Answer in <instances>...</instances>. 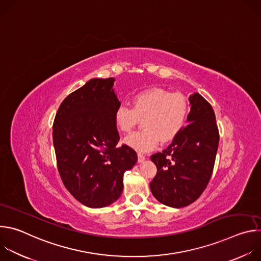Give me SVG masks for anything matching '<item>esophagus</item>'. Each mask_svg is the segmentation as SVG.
Here are the masks:
<instances>
[{
  "label": "esophagus",
  "mask_w": 261,
  "mask_h": 261,
  "mask_svg": "<svg viewBox=\"0 0 261 261\" xmlns=\"http://www.w3.org/2000/svg\"><path fill=\"white\" fill-rule=\"evenodd\" d=\"M137 157H138V162H139V163H140V162H143L144 159H145V157H144L142 154H138Z\"/></svg>",
  "instance_id": "obj_1"
}]
</instances>
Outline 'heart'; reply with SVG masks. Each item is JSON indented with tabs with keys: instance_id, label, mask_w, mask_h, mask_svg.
Here are the masks:
<instances>
[{
	"instance_id": "b5f03b06",
	"label": "heart",
	"mask_w": 261,
	"mask_h": 261,
	"mask_svg": "<svg viewBox=\"0 0 261 261\" xmlns=\"http://www.w3.org/2000/svg\"><path fill=\"white\" fill-rule=\"evenodd\" d=\"M190 111L188 98L180 92L148 88L136 93L131 107L119 104L114 111L118 130L129 133L142 119L143 130L129 135L125 142L138 152H150L162 142L173 140L184 129Z\"/></svg>"
}]
</instances>
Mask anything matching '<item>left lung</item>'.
Masks as SVG:
<instances>
[{"mask_svg":"<svg viewBox=\"0 0 261 261\" xmlns=\"http://www.w3.org/2000/svg\"><path fill=\"white\" fill-rule=\"evenodd\" d=\"M188 124L161 153L151 156L157 174L150 188L157 200L172 207L194 202L211 179L219 129L211 104L198 93L189 98Z\"/></svg>","mask_w":261,"mask_h":261,"instance_id":"obj_1","label":"left lung"}]
</instances>
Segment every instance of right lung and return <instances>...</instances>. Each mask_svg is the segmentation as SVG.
Returning a JSON list of instances; mask_svg holds the SVG:
<instances>
[{
	"instance_id": "add662e5",
	"label": "right lung",
	"mask_w": 261,
	"mask_h": 261,
	"mask_svg": "<svg viewBox=\"0 0 261 261\" xmlns=\"http://www.w3.org/2000/svg\"><path fill=\"white\" fill-rule=\"evenodd\" d=\"M114 79H94L61 103L53 126L60 176L73 197L89 207L115 202L123 191V176L137 154L118 145L114 111L120 103Z\"/></svg>"
}]
</instances>
